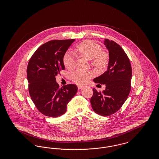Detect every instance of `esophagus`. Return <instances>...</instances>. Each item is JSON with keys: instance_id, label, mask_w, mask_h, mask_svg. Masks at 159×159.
Returning <instances> with one entry per match:
<instances>
[{"instance_id": "esophagus-1", "label": "esophagus", "mask_w": 159, "mask_h": 159, "mask_svg": "<svg viewBox=\"0 0 159 159\" xmlns=\"http://www.w3.org/2000/svg\"><path fill=\"white\" fill-rule=\"evenodd\" d=\"M82 88H83V86H82V85H78V86H77V88H78L79 90H80V89H82Z\"/></svg>"}]
</instances>
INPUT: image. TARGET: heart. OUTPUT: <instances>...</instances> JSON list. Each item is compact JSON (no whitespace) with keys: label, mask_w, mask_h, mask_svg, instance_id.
Instances as JSON below:
<instances>
[{"label":"heart","mask_w":159,"mask_h":159,"mask_svg":"<svg viewBox=\"0 0 159 159\" xmlns=\"http://www.w3.org/2000/svg\"><path fill=\"white\" fill-rule=\"evenodd\" d=\"M76 51L83 58L91 60V64L95 68H105L109 62L108 55L102 51L101 46L92 40H85L76 47ZM65 67L68 70H73L75 66V60L73 55L70 52L65 54L63 58ZM93 76L91 71H82L77 70L72 76V80L77 84L86 83Z\"/></svg>","instance_id":"1"}]
</instances>
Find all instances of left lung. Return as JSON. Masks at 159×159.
<instances>
[{"mask_svg":"<svg viewBox=\"0 0 159 159\" xmlns=\"http://www.w3.org/2000/svg\"><path fill=\"white\" fill-rule=\"evenodd\" d=\"M104 44L109 52L108 69L93 81L106 84V89L101 92L93 88L91 103L96 113L109 116L118 111L128 97L132 67L128 55L120 46L107 39Z\"/></svg>","mask_w":159,"mask_h":159,"instance_id":"left-lung-1","label":"left lung"}]
</instances>
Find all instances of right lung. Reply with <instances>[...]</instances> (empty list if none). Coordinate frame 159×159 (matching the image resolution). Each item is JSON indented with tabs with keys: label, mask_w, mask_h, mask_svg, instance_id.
<instances>
[{
	"label": "right lung",
	"mask_w": 159,
	"mask_h": 159,
	"mask_svg": "<svg viewBox=\"0 0 159 159\" xmlns=\"http://www.w3.org/2000/svg\"><path fill=\"white\" fill-rule=\"evenodd\" d=\"M75 39L53 40L40 46L31 56L27 68L29 91L38 110L46 116L64 114L67 104L76 95V84L60 88L55 76L64 70L63 58Z\"/></svg>",
	"instance_id": "obj_1"
}]
</instances>
